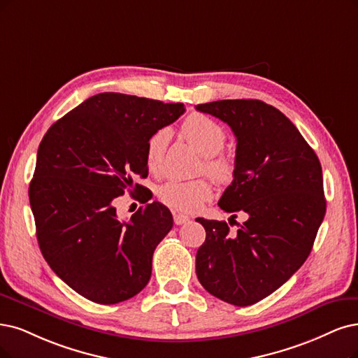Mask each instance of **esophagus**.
<instances>
[{"mask_svg":"<svg viewBox=\"0 0 358 358\" xmlns=\"http://www.w3.org/2000/svg\"><path fill=\"white\" fill-rule=\"evenodd\" d=\"M189 221H190V218L187 215L180 214V213H174V222L177 224V226H181V224H186Z\"/></svg>","mask_w":358,"mask_h":358,"instance_id":"obj_1","label":"esophagus"}]
</instances>
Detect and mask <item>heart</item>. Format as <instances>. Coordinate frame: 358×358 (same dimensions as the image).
Masks as SVG:
<instances>
[{
    "label": "heart",
    "instance_id": "b5f03b06",
    "mask_svg": "<svg viewBox=\"0 0 358 358\" xmlns=\"http://www.w3.org/2000/svg\"><path fill=\"white\" fill-rule=\"evenodd\" d=\"M181 134L203 157V168L208 174L220 181H226L233 174V166L226 157L218 156L226 144V131L206 115H192L181 125ZM171 138V131L161 128L155 131L145 144V166L157 174L162 169L165 152ZM213 196V186L206 180L177 181L171 180L159 187V201L166 206L194 213Z\"/></svg>",
    "mask_w": 358,
    "mask_h": 358
}]
</instances>
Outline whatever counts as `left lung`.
Segmentation results:
<instances>
[{
	"label": "left lung",
	"instance_id": "left-lung-1",
	"mask_svg": "<svg viewBox=\"0 0 358 358\" xmlns=\"http://www.w3.org/2000/svg\"><path fill=\"white\" fill-rule=\"evenodd\" d=\"M196 109L236 136L233 181L218 206L248 220L231 234L226 221L197 218L206 231L196 274L210 295L252 306L286 283L308 258L326 214L319 157L289 119L261 100H218ZM230 218V220H231Z\"/></svg>",
	"mask_w": 358,
	"mask_h": 358
}]
</instances>
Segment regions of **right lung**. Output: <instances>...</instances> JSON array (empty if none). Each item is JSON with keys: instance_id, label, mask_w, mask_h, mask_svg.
Masks as SVG:
<instances>
[{"instance_id": "1", "label": "right lung", "mask_w": 358, "mask_h": 358, "mask_svg": "<svg viewBox=\"0 0 358 358\" xmlns=\"http://www.w3.org/2000/svg\"><path fill=\"white\" fill-rule=\"evenodd\" d=\"M184 110L182 103L100 92L52 124L39 144L29 184L38 245L51 270L81 296L110 306L149 283L172 215L141 194L145 205L121 221L115 201L134 189L132 176L148 177V140Z\"/></svg>"}]
</instances>
